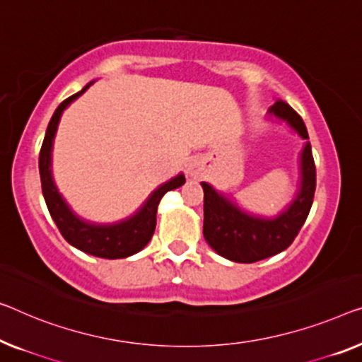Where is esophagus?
<instances>
[{"instance_id":"obj_1","label":"esophagus","mask_w":362,"mask_h":362,"mask_svg":"<svg viewBox=\"0 0 362 362\" xmlns=\"http://www.w3.org/2000/svg\"><path fill=\"white\" fill-rule=\"evenodd\" d=\"M187 174L190 175V177H193V179H197V177L199 175V169H198V165H197V164H190V165H188Z\"/></svg>"}]
</instances>
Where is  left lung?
<instances>
[{
	"mask_svg": "<svg viewBox=\"0 0 362 362\" xmlns=\"http://www.w3.org/2000/svg\"><path fill=\"white\" fill-rule=\"evenodd\" d=\"M268 113L288 123L300 138L309 139L300 115L284 100L278 99L269 107ZM202 187L204 192L203 235L211 249L237 263H253L276 255L293 244L314 202L315 163L310 143H305L300 154L298 195L274 218L245 213L234 199L218 193L209 183L202 182Z\"/></svg>",
	"mask_w": 362,
	"mask_h": 362,
	"instance_id": "obj_1",
	"label": "left lung"
}]
</instances>
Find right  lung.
<instances>
[{
  "label": "right lung",
  "instance_id": "1",
  "mask_svg": "<svg viewBox=\"0 0 362 362\" xmlns=\"http://www.w3.org/2000/svg\"><path fill=\"white\" fill-rule=\"evenodd\" d=\"M89 83L83 90L73 94L68 99H64L58 109L53 113L50 123L47 127L45 138H43L40 156H39V170L42 180V193L45 198L47 208L50 211V216L55 221L57 228L60 229L62 235L66 242L83 250L90 253L94 257L100 258H125L138 253L144 245L151 240L156 229V213H158V204L167 192L174 190V188L182 187L185 183V175L180 174L165 182L164 185L151 193L149 198L143 203V206L136 213L129 216V218L118 221L112 224H97L89 223L73 211L64 202L63 197L55 187L52 177V146L53 138H55L58 123H60L62 113L66 107L76 100L78 97L88 90Z\"/></svg>",
  "mask_w": 362,
  "mask_h": 362
}]
</instances>
